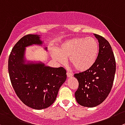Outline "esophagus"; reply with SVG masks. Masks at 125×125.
Returning <instances> with one entry per match:
<instances>
[{
	"instance_id": "obj_1",
	"label": "esophagus",
	"mask_w": 125,
	"mask_h": 125,
	"mask_svg": "<svg viewBox=\"0 0 125 125\" xmlns=\"http://www.w3.org/2000/svg\"><path fill=\"white\" fill-rule=\"evenodd\" d=\"M72 75H72V73H71V72L67 71V77H72Z\"/></svg>"
}]
</instances>
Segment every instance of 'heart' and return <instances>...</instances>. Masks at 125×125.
Here are the masks:
<instances>
[{"instance_id":"1","label":"heart","mask_w":125,"mask_h":125,"mask_svg":"<svg viewBox=\"0 0 125 125\" xmlns=\"http://www.w3.org/2000/svg\"><path fill=\"white\" fill-rule=\"evenodd\" d=\"M99 45L92 37H77L62 42L53 52V58L63 63L64 58H68L70 64L77 71L84 72L92 67L98 53Z\"/></svg>"}]
</instances>
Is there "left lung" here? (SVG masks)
I'll use <instances>...</instances> for the list:
<instances>
[{
    "label": "left lung",
    "mask_w": 125,
    "mask_h": 125,
    "mask_svg": "<svg viewBox=\"0 0 125 125\" xmlns=\"http://www.w3.org/2000/svg\"><path fill=\"white\" fill-rule=\"evenodd\" d=\"M99 42V53L91 68L75 73L78 88L75 93L80 105L93 107L101 104L112 88L116 71L114 52L109 42L103 36L94 34Z\"/></svg>",
    "instance_id": "left-lung-1"
}]
</instances>
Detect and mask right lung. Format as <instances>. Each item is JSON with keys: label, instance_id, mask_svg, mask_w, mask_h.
I'll return each instance as SVG.
<instances>
[{"label": "right lung", "instance_id": "add662e5", "mask_svg": "<svg viewBox=\"0 0 125 125\" xmlns=\"http://www.w3.org/2000/svg\"><path fill=\"white\" fill-rule=\"evenodd\" d=\"M42 43L39 35H24L13 48L8 64L10 81L17 96L25 105L38 110L46 109L54 103L67 77L62 67L53 68L42 63L24 62L25 47Z\"/></svg>", "mask_w": 125, "mask_h": 125}]
</instances>
